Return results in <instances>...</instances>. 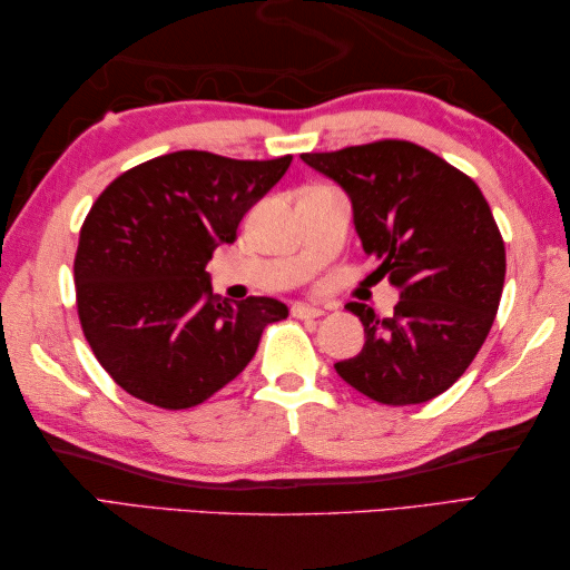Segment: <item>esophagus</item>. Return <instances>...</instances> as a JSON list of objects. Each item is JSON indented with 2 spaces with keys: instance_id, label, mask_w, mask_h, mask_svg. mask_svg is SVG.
Segmentation results:
<instances>
[{
  "instance_id": "34e87169",
  "label": "esophagus",
  "mask_w": 570,
  "mask_h": 570,
  "mask_svg": "<svg viewBox=\"0 0 570 570\" xmlns=\"http://www.w3.org/2000/svg\"><path fill=\"white\" fill-rule=\"evenodd\" d=\"M323 313H325L323 308L308 306V304H294V306H292V316H294V318H321Z\"/></svg>"
}]
</instances>
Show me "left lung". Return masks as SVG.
Here are the masks:
<instances>
[{
	"label": "left lung",
	"instance_id": "obj_1",
	"mask_svg": "<svg viewBox=\"0 0 570 570\" xmlns=\"http://www.w3.org/2000/svg\"><path fill=\"white\" fill-rule=\"evenodd\" d=\"M353 203L362 249L380 262L399 304L380 318L347 304L365 325L362 353L335 372L380 404H423L443 394L485 343L504 286V242L475 180L411 141L382 139L301 154Z\"/></svg>",
	"mask_w": 570,
	"mask_h": 570
}]
</instances>
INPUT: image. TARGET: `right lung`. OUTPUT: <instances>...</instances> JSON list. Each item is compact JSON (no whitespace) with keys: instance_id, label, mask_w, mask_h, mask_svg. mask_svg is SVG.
Instances as JSON below:
<instances>
[{"instance_id":"obj_1","label":"right lung","mask_w":570,"mask_h":570,"mask_svg":"<svg viewBox=\"0 0 570 570\" xmlns=\"http://www.w3.org/2000/svg\"><path fill=\"white\" fill-rule=\"evenodd\" d=\"M288 164V154L174 151L129 168L92 203L72 264L78 318L127 394L171 411L198 406L249 365L266 325L288 316L276 298L223 301L205 272Z\"/></svg>"}]
</instances>
